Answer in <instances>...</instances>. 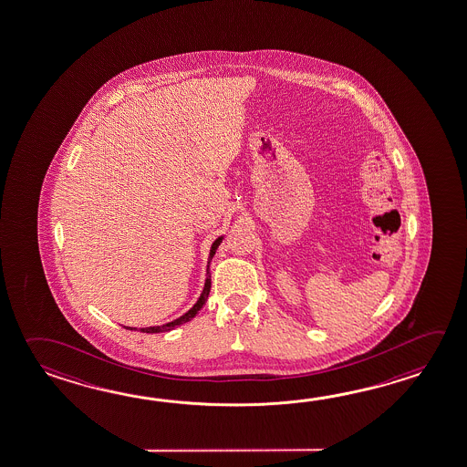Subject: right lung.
<instances>
[{
	"label": "right lung",
	"mask_w": 467,
	"mask_h": 467,
	"mask_svg": "<svg viewBox=\"0 0 467 467\" xmlns=\"http://www.w3.org/2000/svg\"><path fill=\"white\" fill-rule=\"evenodd\" d=\"M221 239L218 238L214 243H213L212 251H210V263H212L213 255L216 253V249L220 246ZM210 291H212V274H210V267H208V273H206V282H204V289H202V296H200V299L198 302L194 304L193 307L190 308L188 312H186L185 316H182L180 318H176L173 322H168L165 326H157V327H145V328H140V332H145V334H160V332H170V330H173L175 327L182 326V324H186V322H190L192 318L196 317L198 314H200V310H202V306L206 304V300H208V296H210ZM125 328H129V330H135L132 327H125Z\"/></svg>",
	"instance_id": "obj_1"
}]
</instances>
